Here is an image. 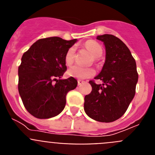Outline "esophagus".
<instances>
[{
    "label": "esophagus",
    "mask_w": 155,
    "mask_h": 155,
    "mask_svg": "<svg viewBox=\"0 0 155 155\" xmlns=\"http://www.w3.org/2000/svg\"><path fill=\"white\" fill-rule=\"evenodd\" d=\"M83 83H84V81L83 80H78V85H81Z\"/></svg>",
    "instance_id": "34e87169"
}]
</instances>
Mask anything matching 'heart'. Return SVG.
Wrapping results in <instances>:
<instances>
[{"label": "heart", "instance_id": "obj_1", "mask_svg": "<svg viewBox=\"0 0 155 155\" xmlns=\"http://www.w3.org/2000/svg\"><path fill=\"white\" fill-rule=\"evenodd\" d=\"M85 46L94 57L98 58V57L102 56V52H103L102 47L96 41L87 40L85 42ZM74 47L69 48L67 53H66L64 60H65V64L68 66L71 65L74 63ZM68 74L69 76L73 77L75 78L85 79L94 74V70L93 68H83L79 67V66H74V67H72V68L68 70Z\"/></svg>", "mask_w": 155, "mask_h": 155}]
</instances>
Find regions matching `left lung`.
I'll list each match as a JSON object with an SVG mask.
<instances>
[{
    "instance_id": "obj_1",
    "label": "left lung",
    "mask_w": 155,
    "mask_h": 155,
    "mask_svg": "<svg viewBox=\"0 0 155 155\" xmlns=\"http://www.w3.org/2000/svg\"><path fill=\"white\" fill-rule=\"evenodd\" d=\"M105 47L102 71L90 81L92 90L84 97V109L90 118L102 123L118 120L126 113L136 92L138 81L136 61L124 42L113 35H98Z\"/></svg>"
}]
</instances>
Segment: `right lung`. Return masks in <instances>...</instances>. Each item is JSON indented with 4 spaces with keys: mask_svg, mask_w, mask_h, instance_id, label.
Segmentation results:
<instances>
[{
    "mask_svg": "<svg viewBox=\"0 0 155 155\" xmlns=\"http://www.w3.org/2000/svg\"><path fill=\"white\" fill-rule=\"evenodd\" d=\"M76 42L57 36L41 39L23 54L18 67V92L25 108L36 118L60 114L68 92L78 85L73 77L61 79L67 71L66 53Z\"/></svg>",
    "mask_w": 155,
    "mask_h": 155,
    "instance_id": "right-lung-1",
    "label": "right lung"
}]
</instances>
